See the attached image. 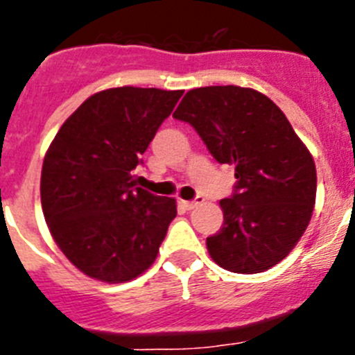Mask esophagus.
I'll return each mask as SVG.
<instances>
[{
	"instance_id": "esophagus-1",
	"label": "esophagus",
	"mask_w": 355,
	"mask_h": 355,
	"mask_svg": "<svg viewBox=\"0 0 355 355\" xmlns=\"http://www.w3.org/2000/svg\"><path fill=\"white\" fill-rule=\"evenodd\" d=\"M202 202H205V199H202V197H196L193 200H181V205L184 206V209H193V208H197L199 205H202Z\"/></svg>"
}]
</instances>
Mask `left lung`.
<instances>
[{"instance_id": "obj_1", "label": "left lung", "mask_w": 355, "mask_h": 355, "mask_svg": "<svg viewBox=\"0 0 355 355\" xmlns=\"http://www.w3.org/2000/svg\"><path fill=\"white\" fill-rule=\"evenodd\" d=\"M172 117L190 122L216 162L234 165L236 192L220 200L224 225L206 238L213 261L236 274L283 261L311 220L316 167L279 106L245 87H200Z\"/></svg>"}]
</instances>
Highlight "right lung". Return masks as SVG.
Listing matches in <instances>:
<instances>
[{
  "label": "right lung",
  "instance_id": "right-lung-1",
  "mask_svg": "<svg viewBox=\"0 0 355 355\" xmlns=\"http://www.w3.org/2000/svg\"><path fill=\"white\" fill-rule=\"evenodd\" d=\"M183 90L115 87L96 92L46 150L40 202L65 258L103 283H128L155 263L175 199L137 187L140 163Z\"/></svg>",
  "mask_w": 355,
  "mask_h": 355
}]
</instances>
